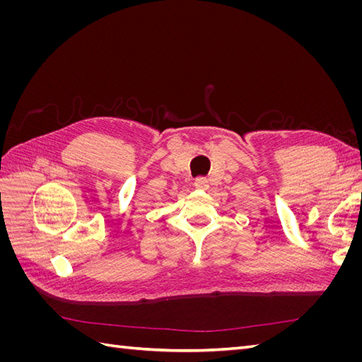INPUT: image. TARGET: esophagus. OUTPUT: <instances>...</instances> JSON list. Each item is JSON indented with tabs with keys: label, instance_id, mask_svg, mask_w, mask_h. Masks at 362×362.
Here are the masks:
<instances>
[{
	"label": "esophagus",
	"instance_id": "esophagus-1",
	"mask_svg": "<svg viewBox=\"0 0 362 362\" xmlns=\"http://www.w3.org/2000/svg\"><path fill=\"white\" fill-rule=\"evenodd\" d=\"M193 185H194L196 189H199V190H206L208 189V180L204 178V177H199V178L194 180Z\"/></svg>",
	"mask_w": 362,
	"mask_h": 362
}]
</instances>
